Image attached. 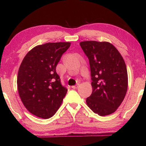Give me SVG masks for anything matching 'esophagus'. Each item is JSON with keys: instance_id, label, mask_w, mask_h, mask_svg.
Instances as JSON below:
<instances>
[{"instance_id": "34e87169", "label": "esophagus", "mask_w": 146, "mask_h": 146, "mask_svg": "<svg viewBox=\"0 0 146 146\" xmlns=\"http://www.w3.org/2000/svg\"><path fill=\"white\" fill-rule=\"evenodd\" d=\"M78 84H76V85H75V86H71V88H72L73 89H77L78 88Z\"/></svg>"}]
</instances>
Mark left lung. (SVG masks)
<instances>
[{"instance_id":"left-lung-1","label":"left lung","mask_w":146,"mask_h":146,"mask_svg":"<svg viewBox=\"0 0 146 146\" xmlns=\"http://www.w3.org/2000/svg\"><path fill=\"white\" fill-rule=\"evenodd\" d=\"M80 47L89 59L93 91L86 103L100 116L114 113L127 90L125 62L115 47L107 42L84 41Z\"/></svg>"}]
</instances>
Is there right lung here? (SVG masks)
Here are the masks:
<instances>
[{"instance_id":"obj_1","label":"right lung","mask_w":146,"mask_h":146,"mask_svg":"<svg viewBox=\"0 0 146 146\" xmlns=\"http://www.w3.org/2000/svg\"><path fill=\"white\" fill-rule=\"evenodd\" d=\"M70 42H49L27 53L17 76L19 96L32 114L49 118L60 107L68 90L62 86L56 67Z\"/></svg>"}]
</instances>
